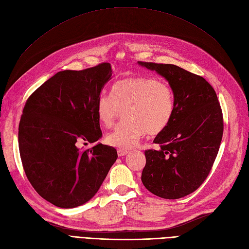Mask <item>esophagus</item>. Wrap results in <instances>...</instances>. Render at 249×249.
<instances>
[{"label":"esophagus","mask_w":249,"mask_h":249,"mask_svg":"<svg viewBox=\"0 0 249 249\" xmlns=\"http://www.w3.org/2000/svg\"><path fill=\"white\" fill-rule=\"evenodd\" d=\"M127 154V149H124V148H119V149H117V155L119 156V157H124V156H125Z\"/></svg>","instance_id":"esophagus-1"}]
</instances>
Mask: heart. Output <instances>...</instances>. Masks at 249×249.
Instances as JSON below:
<instances>
[{
    "label": "heart",
    "mask_w": 249,
    "mask_h": 249,
    "mask_svg": "<svg viewBox=\"0 0 249 249\" xmlns=\"http://www.w3.org/2000/svg\"><path fill=\"white\" fill-rule=\"evenodd\" d=\"M97 119L105 127L115 124L120 111L125 122L109 133L105 140L109 145L131 148L149 132H163L169 125L176 111L172 88L155 77H132L117 81L111 95L97 97Z\"/></svg>",
    "instance_id": "heart-1"
}]
</instances>
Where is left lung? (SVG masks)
Listing matches in <instances>:
<instances>
[{"label": "left lung", "instance_id": "obj_1", "mask_svg": "<svg viewBox=\"0 0 249 249\" xmlns=\"http://www.w3.org/2000/svg\"><path fill=\"white\" fill-rule=\"evenodd\" d=\"M166 79L176 97L169 125L145 150L141 180L157 196L178 199L197 190L213 167L223 134L214 88L202 77L173 64L138 61Z\"/></svg>", "mask_w": 249, "mask_h": 249}]
</instances>
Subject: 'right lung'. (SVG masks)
<instances>
[{
  "mask_svg": "<svg viewBox=\"0 0 249 249\" xmlns=\"http://www.w3.org/2000/svg\"><path fill=\"white\" fill-rule=\"evenodd\" d=\"M111 72L108 62L59 71L25 104L18 125L22 168L35 191L56 207L92 198L117 159L114 147L101 143L81 147L102 136L95 105Z\"/></svg>",
  "mask_w": 249,
  "mask_h": 249,
  "instance_id": "1",
  "label": "right lung"
}]
</instances>
